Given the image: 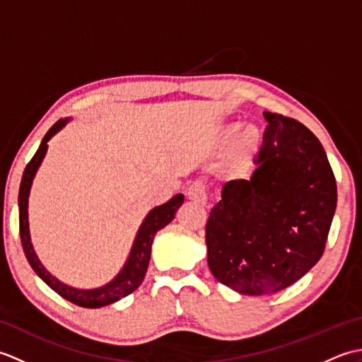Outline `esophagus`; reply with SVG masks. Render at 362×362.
<instances>
[{
    "mask_svg": "<svg viewBox=\"0 0 362 362\" xmlns=\"http://www.w3.org/2000/svg\"><path fill=\"white\" fill-rule=\"evenodd\" d=\"M187 196L191 201H194L201 205L206 204V189L202 182H194L187 191Z\"/></svg>",
    "mask_w": 362,
    "mask_h": 362,
    "instance_id": "34e87169",
    "label": "esophagus"
}]
</instances>
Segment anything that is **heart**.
I'll return each mask as SVG.
<instances>
[{
	"instance_id": "obj_1",
	"label": "heart",
	"mask_w": 362,
	"mask_h": 362,
	"mask_svg": "<svg viewBox=\"0 0 362 362\" xmlns=\"http://www.w3.org/2000/svg\"><path fill=\"white\" fill-rule=\"evenodd\" d=\"M235 132H236V124L227 126L224 130H222V141L228 143L233 138ZM259 143H261V132L257 126L249 124L241 130L240 135L236 136V140L233 143L232 156H230V165H232V169L235 173L241 174L247 171L252 163L253 156H255L257 149L259 148Z\"/></svg>"
}]
</instances>
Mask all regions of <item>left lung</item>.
<instances>
[{
    "mask_svg": "<svg viewBox=\"0 0 362 362\" xmlns=\"http://www.w3.org/2000/svg\"><path fill=\"white\" fill-rule=\"evenodd\" d=\"M267 126L250 180H230L206 221L209 267L241 294L291 286L325 250L336 210L333 169L317 136L294 118Z\"/></svg>",
    "mask_w": 362,
    "mask_h": 362,
    "instance_id": "8db88e82",
    "label": "left lung"
}]
</instances>
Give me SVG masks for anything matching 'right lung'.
<instances>
[{
	"label": "right lung",
	"mask_w": 362,
	"mask_h": 362,
	"mask_svg": "<svg viewBox=\"0 0 362 362\" xmlns=\"http://www.w3.org/2000/svg\"><path fill=\"white\" fill-rule=\"evenodd\" d=\"M65 122L66 119H59L57 122H54L52 127L43 136L40 148L37 149L34 157L30 158V161L26 165L25 173H23L21 183H20V193H18L21 245H23V250H25V255L29 261L30 267H33L37 272V275L40 276V279L48 284L51 289L56 291L59 296H62L65 300H68V302L82 306V308H101V306L110 305L122 297L132 294V292L143 283V279L146 275V271H148V264L151 259V247H152L153 236H156V233L160 228H163L174 219L175 211L179 210V206L183 204V199L185 197H183V194H177L166 204L156 206V209L146 216L140 230H138L136 233L134 247H132V252H130L127 263L124 267H122V271L113 281L105 284L103 288L91 289V291L74 289V288L66 286L64 283H60L42 266V263L38 261L35 252L33 249V244H30L29 224H28V197H29L30 183H33L37 169L42 163L46 149H48L49 138L56 134L57 130L62 129L65 126Z\"/></svg>",
	"instance_id": "obj_1"
}]
</instances>
